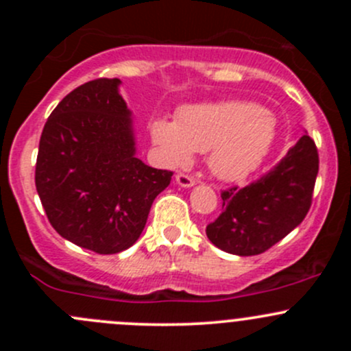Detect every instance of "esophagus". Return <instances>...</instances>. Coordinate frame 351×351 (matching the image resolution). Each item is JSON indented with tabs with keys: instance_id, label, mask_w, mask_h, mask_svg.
Here are the masks:
<instances>
[{
	"instance_id": "esophagus-1",
	"label": "esophagus",
	"mask_w": 351,
	"mask_h": 351,
	"mask_svg": "<svg viewBox=\"0 0 351 351\" xmlns=\"http://www.w3.org/2000/svg\"><path fill=\"white\" fill-rule=\"evenodd\" d=\"M176 183L180 186H193L195 185V180H193V176L186 175V173H178L176 175Z\"/></svg>"
}]
</instances>
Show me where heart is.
I'll use <instances>...</instances> for the list:
<instances>
[{"label": "heart", "instance_id": "1", "mask_svg": "<svg viewBox=\"0 0 351 351\" xmlns=\"http://www.w3.org/2000/svg\"><path fill=\"white\" fill-rule=\"evenodd\" d=\"M151 137L169 166H186L193 151H208L212 173L238 182L267 158L275 137V119L267 108L238 101L197 105L180 110L176 122L154 120Z\"/></svg>", "mask_w": 351, "mask_h": 351}]
</instances>
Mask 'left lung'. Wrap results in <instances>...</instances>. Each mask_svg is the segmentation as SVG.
<instances>
[{"mask_svg": "<svg viewBox=\"0 0 351 351\" xmlns=\"http://www.w3.org/2000/svg\"><path fill=\"white\" fill-rule=\"evenodd\" d=\"M317 171L316 144L302 136L270 171L243 189L222 190V212L205 229L207 238L226 253H265L304 221L313 204Z\"/></svg>", "mask_w": 351, "mask_h": 351, "instance_id": "left-lung-1", "label": "left lung"}]
</instances>
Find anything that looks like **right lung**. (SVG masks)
Segmentation results:
<instances>
[{"label":"right lung","instance_id":"right-lung-1","mask_svg":"<svg viewBox=\"0 0 351 351\" xmlns=\"http://www.w3.org/2000/svg\"><path fill=\"white\" fill-rule=\"evenodd\" d=\"M120 80L98 77L66 95L38 143L35 186L52 228L67 241L115 254L139 239L173 171L136 158Z\"/></svg>","mask_w":351,"mask_h":351}]
</instances>
